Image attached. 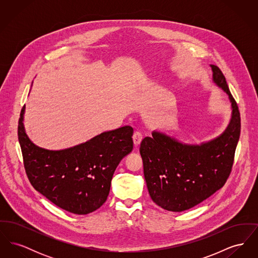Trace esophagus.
Segmentation results:
<instances>
[{
	"label": "esophagus",
	"mask_w": 258,
	"mask_h": 258,
	"mask_svg": "<svg viewBox=\"0 0 258 258\" xmlns=\"http://www.w3.org/2000/svg\"><path fill=\"white\" fill-rule=\"evenodd\" d=\"M133 139H134L135 146H138L142 141V135L139 132H135L134 135H133Z\"/></svg>",
	"instance_id": "obj_1"
}]
</instances>
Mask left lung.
<instances>
[{
    "mask_svg": "<svg viewBox=\"0 0 258 258\" xmlns=\"http://www.w3.org/2000/svg\"><path fill=\"white\" fill-rule=\"evenodd\" d=\"M214 82L229 97L232 116L224 133L201 145L183 144L153 132L140 144L144 177L152 200L164 210L195 207L226 183L241 133L240 111L221 70L211 64Z\"/></svg>",
    "mask_w": 258,
    "mask_h": 258,
    "instance_id": "1",
    "label": "left lung"
}]
</instances>
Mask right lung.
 <instances>
[{
  "mask_svg": "<svg viewBox=\"0 0 258 258\" xmlns=\"http://www.w3.org/2000/svg\"><path fill=\"white\" fill-rule=\"evenodd\" d=\"M25 107L18 121V140L30 183L53 204L76 215L102 206L119 162L134 148V128L124 125L74 147L51 151L37 147L26 135Z\"/></svg>",
  "mask_w": 258,
  "mask_h": 258,
  "instance_id": "right-lung-1",
  "label": "right lung"
}]
</instances>
